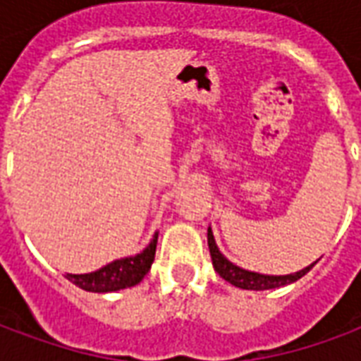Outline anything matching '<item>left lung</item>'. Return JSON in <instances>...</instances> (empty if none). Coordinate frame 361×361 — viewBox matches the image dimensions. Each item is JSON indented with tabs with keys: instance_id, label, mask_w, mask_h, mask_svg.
I'll list each match as a JSON object with an SVG mask.
<instances>
[{
	"instance_id": "left-lung-1",
	"label": "left lung",
	"mask_w": 361,
	"mask_h": 361,
	"mask_svg": "<svg viewBox=\"0 0 361 361\" xmlns=\"http://www.w3.org/2000/svg\"><path fill=\"white\" fill-rule=\"evenodd\" d=\"M207 240H209V250H211L212 257V267L214 271L219 272L222 279L230 282L232 286L242 288V290H272V288L286 286V284H292L295 280H300L303 274L313 269V265L317 263H311L305 269L298 272H290V274H263V272L247 271V269H242V267L234 265L232 261H228L222 251L219 250V245L214 242V234H212L211 226L207 230Z\"/></svg>"
}]
</instances>
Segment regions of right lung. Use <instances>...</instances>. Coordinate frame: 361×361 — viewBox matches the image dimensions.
Here are the masks:
<instances>
[{
	"label": "right lung",
	"mask_w": 361,
	"mask_h": 361,
	"mask_svg": "<svg viewBox=\"0 0 361 361\" xmlns=\"http://www.w3.org/2000/svg\"><path fill=\"white\" fill-rule=\"evenodd\" d=\"M157 242L158 232H154L150 243L141 253L116 259V261H111L94 272H85V274H69L67 272L66 279L71 280L73 284L87 290V292H98V294L118 292L123 288L135 286L150 271V265L154 261V253H157Z\"/></svg>",
	"instance_id": "right-lung-1"
}]
</instances>
